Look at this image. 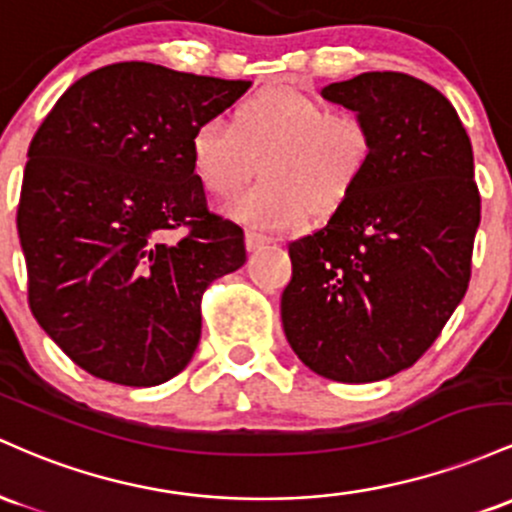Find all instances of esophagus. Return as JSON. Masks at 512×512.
<instances>
[{
	"instance_id": "esophagus-1",
	"label": "esophagus",
	"mask_w": 512,
	"mask_h": 512,
	"mask_svg": "<svg viewBox=\"0 0 512 512\" xmlns=\"http://www.w3.org/2000/svg\"><path fill=\"white\" fill-rule=\"evenodd\" d=\"M271 237H266V234H261V232H246V249L249 251H258V249H263V246L266 244H271Z\"/></svg>"
}]
</instances>
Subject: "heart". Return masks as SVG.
<instances>
[{"label": "heart", "mask_w": 512, "mask_h": 512, "mask_svg": "<svg viewBox=\"0 0 512 512\" xmlns=\"http://www.w3.org/2000/svg\"><path fill=\"white\" fill-rule=\"evenodd\" d=\"M375 157V135L360 113L287 86L263 89L225 116L205 118L191 135V164L200 186L229 198L254 176L261 183L229 203L246 225L300 227L326 220L353 198Z\"/></svg>", "instance_id": "1"}]
</instances>
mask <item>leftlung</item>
<instances>
[{
  "mask_svg": "<svg viewBox=\"0 0 512 512\" xmlns=\"http://www.w3.org/2000/svg\"><path fill=\"white\" fill-rule=\"evenodd\" d=\"M321 96L370 123L375 157L326 227L287 246L283 329L326 380H387L433 346L469 287L481 222L472 142L452 103L409 74L365 72Z\"/></svg>",
  "mask_w": 512,
  "mask_h": 512,
  "instance_id": "left-lung-1",
  "label": "left lung"
}]
</instances>
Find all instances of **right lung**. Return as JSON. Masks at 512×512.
I'll return each instance as SVG.
<instances>
[{
    "mask_svg": "<svg viewBox=\"0 0 512 512\" xmlns=\"http://www.w3.org/2000/svg\"><path fill=\"white\" fill-rule=\"evenodd\" d=\"M249 86L118 62L77 79L33 135L16 212L28 304L89 375L154 387L191 363L203 292L246 261L244 229L208 210L191 135Z\"/></svg>",
    "mask_w": 512,
    "mask_h": 512,
    "instance_id": "obj_1",
    "label": "right lung"
}]
</instances>
